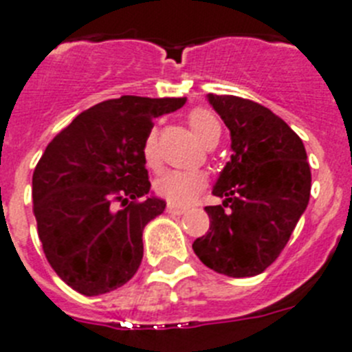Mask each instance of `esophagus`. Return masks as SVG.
Returning <instances> with one entry per match:
<instances>
[{"label": "esophagus", "instance_id": "1", "mask_svg": "<svg viewBox=\"0 0 352 352\" xmlns=\"http://www.w3.org/2000/svg\"><path fill=\"white\" fill-rule=\"evenodd\" d=\"M166 212L172 215H182L184 212H186V207H179V205H173V204H168V207H166Z\"/></svg>", "mask_w": 352, "mask_h": 352}]
</instances>
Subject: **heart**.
<instances>
[{
  "label": "heart",
  "mask_w": 352,
  "mask_h": 352,
  "mask_svg": "<svg viewBox=\"0 0 352 352\" xmlns=\"http://www.w3.org/2000/svg\"><path fill=\"white\" fill-rule=\"evenodd\" d=\"M195 137L207 147L214 140H219L221 124L217 117L207 109H195L188 116ZM142 160L148 168L160 166V148H157L156 131H151L142 144ZM207 186V177L204 172H182V170H170L163 173L154 182V189L161 198L168 199L173 205H188L204 191Z\"/></svg>",
  "instance_id": "obj_1"
}]
</instances>
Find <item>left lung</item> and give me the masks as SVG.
<instances>
[{
	"label": "left lung",
	"mask_w": 352,
	"mask_h": 352,
	"mask_svg": "<svg viewBox=\"0 0 352 352\" xmlns=\"http://www.w3.org/2000/svg\"><path fill=\"white\" fill-rule=\"evenodd\" d=\"M231 135V161L205 207L210 228L192 242L205 267L228 277H252L278 258L310 198V166L302 138L267 107L208 94Z\"/></svg>",
	"instance_id": "left-lung-1"
}]
</instances>
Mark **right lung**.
Returning <instances> with one entry per match:
<instances>
[{
	"label": "right lung",
	"mask_w": 352,
	"mask_h": 352,
	"mask_svg": "<svg viewBox=\"0 0 352 352\" xmlns=\"http://www.w3.org/2000/svg\"><path fill=\"white\" fill-rule=\"evenodd\" d=\"M186 98L121 96L78 113L33 172V214L54 272L85 296L124 286L144 258V228L163 214L142 144L154 117Z\"/></svg>",
	"instance_id": "1"
}]
</instances>
